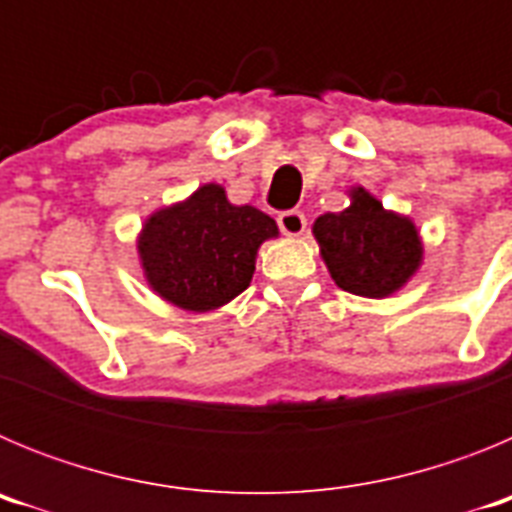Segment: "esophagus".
Wrapping results in <instances>:
<instances>
[{
    "mask_svg": "<svg viewBox=\"0 0 512 512\" xmlns=\"http://www.w3.org/2000/svg\"><path fill=\"white\" fill-rule=\"evenodd\" d=\"M277 223H279V230H282L284 235H302L307 228V220L300 210L279 212Z\"/></svg>",
    "mask_w": 512,
    "mask_h": 512,
    "instance_id": "obj_1",
    "label": "esophagus"
}]
</instances>
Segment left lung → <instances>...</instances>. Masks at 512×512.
Returning a JSON list of instances; mask_svg holds the SVG:
<instances>
[{
  "mask_svg": "<svg viewBox=\"0 0 512 512\" xmlns=\"http://www.w3.org/2000/svg\"><path fill=\"white\" fill-rule=\"evenodd\" d=\"M351 205L325 212L312 225L330 277L359 297L395 295L423 264V243L410 217L384 210L364 187L351 189Z\"/></svg>",
  "mask_w": 512,
  "mask_h": 512,
  "instance_id": "obj_1",
  "label": "left lung"
}]
</instances>
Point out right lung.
I'll return each instance as SVG.
<instances>
[{
  "mask_svg": "<svg viewBox=\"0 0 512 512\" xmlns=\"http://www.w3.org/2000/svg\"><path fill=\"white\" fill-rule=\"evenodd\" d=\"M277 235L266 212L230 205L220 184H202L184 202L148 217L138 256L158 297L182 310L210 312L251 284L256 251Z\"/></svg>",
  "mask_w": 512,
  "mask_h": 512,
  "instance_id": "right-lung-1",
  "label": "right lung"
}]
</instances>
